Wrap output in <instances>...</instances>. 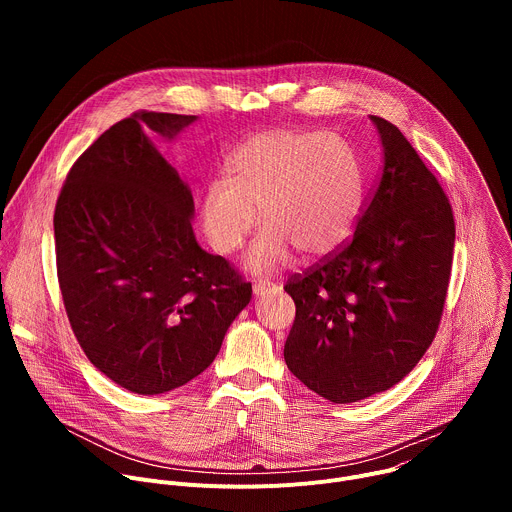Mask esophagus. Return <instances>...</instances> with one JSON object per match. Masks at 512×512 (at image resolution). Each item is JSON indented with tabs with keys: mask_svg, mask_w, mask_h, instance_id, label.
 <instances>
[{
	"mask_svg": "<svg viewBox=\"0 0 512 512\" xmlns=\"http://www.w3.org/2000/svg\"><path fill=\"white\" fill-rule=\"evenodd\" d=\"M273 291H277V285L271 283V281H257V283H253V296L255 298H263L267 294H273Z\"/></svg>",
	"mask_w": 512,
	"mask_h": 512,
	"instance_id": "esophagus-1",
	"label": "esophagus"
}]
</instances>
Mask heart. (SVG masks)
Here are the masks:
<instances>
[{
  "instance_id": "1",
  "label": "heart",
  "mask_w": 512,
  "mask_h": 512,
  "mask_svg": "<svg viewBox=\"0 0 512 512\" xmlns=\"http://www.w3.org/2000/svg\"><path fill=\"white\" fill-rule=\"evenodd\" d=\"M225 172L204 186L198 218L212 249L229 255L255 229L259 209L265 227L245 255L253 273L283 267L294 251L306 261L326 259L354 233L362 176L340 137L291 127L257 131L233 150Z\"/></svg>"
}]
</instances>
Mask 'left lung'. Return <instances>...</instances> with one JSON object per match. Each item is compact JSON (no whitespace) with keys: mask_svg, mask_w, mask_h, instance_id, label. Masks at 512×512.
Returning <instances> with one entry per match:
<instances>
[{"mask_svg":"<svg viewBox=\"0 0 512 512\" xmlns=\"http://www.w3.org/2000/svg\"><path fill=\"white\" fill-rule=\"evenodd\" d=\"M371 121L383 166L350 243L285 285L296 304L285 364L332 403L383 393L413 371L440 326L454 257L440 182L393 123Z\"/></svg>","mask_w":512,"mask_h":512,"instance_id":"obj_1","label":"left lung"}]
</instances>
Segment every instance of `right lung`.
<instances>
[{
  "instance_id": "obj_1",
  "label": "right lung",
  "mask_w": 512,
  "mask_h": 512,
  "mask_svg": "<svg viewBox=\"0 0 512 512\" xmlns=\"http://www.w3.org/2000/svg\"><path fill=\"white\" fill-rule=\"evenodd\" d=\"M196 115L139 111L70 168L54 210L64 308L95 367L137 395L198 377L251 302V283L194 235L190 186L154 135L176 139Z\"/></svg>"
}]
</instances>
